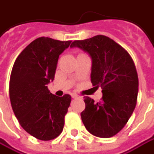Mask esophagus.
<instances>
[{
	"mask_svg": "<svg viewBox=\"0 0 154 154\" xmlns=\"http://www.w3.org/2000/svg\"><path fill=\"white\" fill-rule=\"evenodd\" d=\"M71 97H72L73 98H78V97H80L77 95V94H75V93H73V94L71 95Z\"/></svg>",
	"mask_w": 154,
	"mask_h": 154,
	"instance_id": "1",
	"label": "esophagus"
}]
</instances>
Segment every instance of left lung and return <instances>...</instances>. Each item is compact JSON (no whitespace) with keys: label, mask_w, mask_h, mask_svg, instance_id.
<instances>
[{"label":"left lung","mask_w":154,"mask_h":154,"mask_svg":"<svg viewBox=\"0 0 154 154\" xmlns=\"http://www.w3.org/2000/svg\"><path fill=\"white\" fill-rule=\"evenodd\" d=\"M70 47L90 54L91 83L97 88L101 87L103 92L102 100L97 103L84 97L83 123L96 137L111 138L124 128L137 104L139 77L134 62L122 46L103 35L75 40Z\"/></svg>","instance_id":"left-lung-1"}]
</instances>
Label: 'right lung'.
Segmentation results:
<instances>
[{"label":"right lung","instance_id":"add662e5","mask_svg":"<svg viewBox=\"0 0 154 154\" xmlns=\"http://www.w3.org/2000/svg\"><path fill=\"white\" fill-rule=\"evenodd\" d=\"M71 41L39 37L15 59L9 79V97L18 122L35 139L48 141L61 134L71 97L50 93L59 55Z\"/></svg>","mask_w":154,"mask_h":154}]
</instances>
